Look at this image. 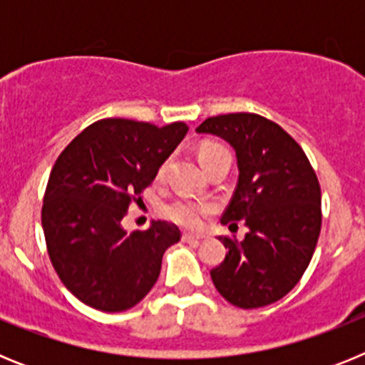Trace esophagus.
Returning a JSON list of instances; mask_svg holds the SVG:
<instances>
[{
  "label": "esophagus",
  "instance_id": "1",
  "mask_svg": "<svg viewBox=\"0 0 365 365\" xmlns=\"http://www.w3.org/2000/svg\"><path fill=\"white\" fill-rule=\"evenodd\" d=\"M201 240H202V235L188 234V232H185V234H182V241H186V243H199Z\"/></svg>",
  "mask_w": 365,
  "mask_h": 365
}]
</instances>
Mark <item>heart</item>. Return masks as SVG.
I'll return each instance as SVG.
<instances>
[{
	"mask_svg": "<svg viewBox=\"0 0 365 365\" xmlns=\"http://www.w3.org/2000/svg\"><path fill=\"white\" fill-rule=\"evenodd\" d=\"M222 153H230L225 146L217 143H202L201 148H199V160L205 166L208 160H212L214 157ZM168 170V160L160 164L159 168V179H163L164 173ZM212 208L208 202L201 201H192V199H177V201L170 202V205L164 208V214H166L168 219H172L173 222L180 225L185 228H199L202 225V219L208 214H212Z\"/></svg>",
	"mask_w": 365,
	"mask_h": 365,
	"instance_id": "obj_1",
	"label": "heart"
}]
</instances>
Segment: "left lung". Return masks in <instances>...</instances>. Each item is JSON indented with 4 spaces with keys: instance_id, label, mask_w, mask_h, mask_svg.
<instances>
[{
    "instance_id": "left-lung-1",
    "label": "left lung",
    "mask_w": 365,
    "mask_h": 365,
    "mask_svg": "<svg viewBox=\"0 0 365 365\" xmlns=\"http://www.w3.org/2000/svg\"><path fill=\"white\" fill-rule=\"evenodd\" d=\"M197 133L225 138L235 150L240 179L221 222L248 228L210 270L222 298L241 309L265 307L294 289L311 263L322 228L320 182L299 144L256 113L206 118Z\"/></svg>"
}]
</instances>
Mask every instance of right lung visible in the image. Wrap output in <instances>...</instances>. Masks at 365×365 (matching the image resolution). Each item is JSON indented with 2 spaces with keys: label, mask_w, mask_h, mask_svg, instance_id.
Segmentation results:
<instances>
[{
  "label": "right lung",
  "mask_w": 365,
  "mask_h": 365,
  "mask_svg": "<svg viewBox=\"0 0 365 365\" xmlns=\"http://www.w3.org/2000/svg\"><path fill=\"white\" fill-rule=\"evenodd\" d=\"M188 133L185 122L157 125L102 118L60 153L45 188L41 227L51 263L67 291L104 312L137 305L160 274L173 222L125 232L122 217L153 182L160 164Z\"/></svg>",
  "instance_id": "right-lung-1"
}]
</instances>
